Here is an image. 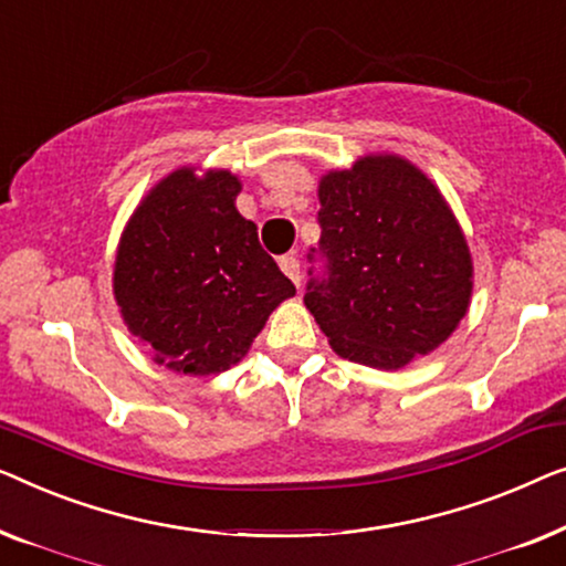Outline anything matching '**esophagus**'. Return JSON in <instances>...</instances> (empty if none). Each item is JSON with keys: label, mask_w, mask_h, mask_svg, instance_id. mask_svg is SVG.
<instances>
[{"label": "esophagus", "mask_w": 566, "mask_h": 566, "mask_svg": "<svg viewBox=\"0 0 566 566\" xmlns=\"http://www.w3.org/2000/svg\"><path fill=\"white\" fill-rule=\"evenodd\" d=\"M280 266H282V272L290 276V280L294 282V286H300V280H302V269H300V259L297 256H282V261H280Z\"/></svg>", "instance_id": "1"}]
</instances>
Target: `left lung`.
Segmentation results:
<instances>
[{
  "label": "left lung",
  "mask_w": 566,
  "mask_h": 566,
  "mask_svg": "<svg viewBox=\"0 0 566 566\" xmlns=\"http://www.w3.org/2000/svg\"><path fill=\"white\" fill-rule=\"evenodd\" d=\"M321 241L307 259L305 305L333 352L400 369L443 344L469 307L472 259L426 174L366 156L321 181Z\"/></svg>",
  "instance_id": "left-lung-1"
}]
</instances>
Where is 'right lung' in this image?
Segmentation results:
<instances>
[{
	"mask_svg": "<svg viewBox=\"0 0 566 566\" xmlns=\"http://www.w3.org/2000/svg\"><path fill=\"white\" fill-rule=\"evenodd\" d=\"M241 181L179 169L135 210L115 261V297L158 364L214 374L241 361L294 284L235 210Z\"/></svg>",
	"mask_w": 566,
	"mask_h": 566,
	"instance_id": "obj_1",
	"label": "right lung"
}]
</instances>
